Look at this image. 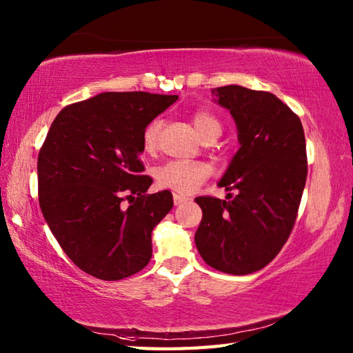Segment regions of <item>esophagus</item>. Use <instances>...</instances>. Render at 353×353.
I'll return each instance as SVG.
<instances>
[{
    "mask_svg": "<svg viewBox=\"0 0 353 353\" xmlns=\"http://www.w3.org/2000/svg\"><path fill=\"white\" fill-rule=\"evenodd\" d=\"M172 200H174V205L176 206H181V205L186 203V201H190L188 197L181 196V194H172Z\"/></svg>",
    "mask_w": 353,
    "mask_h": 353,
    "instance_id": "34e87169",
    "label": "esophagus"
}]
</instances>
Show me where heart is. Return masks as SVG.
I'll return each mask as SVG.
<instances>
[{"label":"heart","mask_w":353,"mask_h":353,"mask_svg":"<svg viewBox=\"0 0 353 353\" xmlns=\"http://www.w3.org/2000/svg\"><path fill=\"white\" fill-rule=\"evenodd\" d=\"M192 123L199 137L205 139L209 134H220L221 123L214 114L208 110H199L192 115ZM162 121L159 118L147 124L142 132V145L145 152H153L159 142ZM211 174V168L205 162L197 161H171L157 167L154 171L156 182L162 188H168L181 194H191L203 183Z\"/></svg>","instance_id":"heart-1"}]
</instances>
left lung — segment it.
Here are the masks:
<instances>
[{
    "label": "left lung",
    "instance_id": "obj_1",
    "mask_svg": "<svg viewBox=\"0 0 353 353\" xmlns=\"http://www.w3.org/2000/svg\"><path fill=\"white\" fill-rule=\"evenodd\" d=\"M212 94L234 118L239 148L219 182L226 200L196 199L203 216L194 239L208 265L250 274L274 259L294 226L308 174L305 133L273 94L238 85Z\"/></svg>",
    "mask_w": 353,
    "mask_h": 353
}]
</instances>
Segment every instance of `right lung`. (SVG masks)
Segmentation results:
<instances>
[{"instance_id": "1", "label": "right lung", "mask_w": 353, "mask_h": 353, "mask_svg": "<svg viewBox=\"0 0 353 353\" xmlns=\"http://www.w3.org/2000/svg\"><path fill=\"white\" fill-rule=\"evenodd\" d=\"M179 99L104 92L59 112L37 157L39 205L52 235L85 273L119 281L152 258V232L172 208L145 194L142 132ZM124 198L131 205L123 208Z\"/></svg>"}]
</instances>
